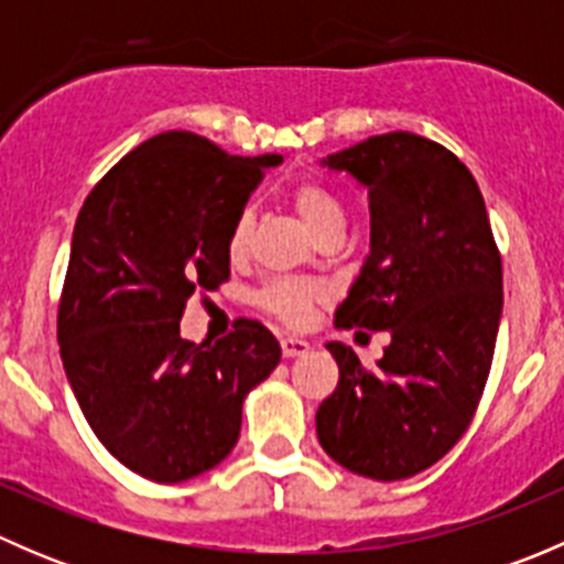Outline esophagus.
Here are the masks:
<instances>
[{"mask_svg": "<svg viewBox=\"0 0 564 564\" xmlns=\"http://www.w3.org/2000/svg\"><path fill=\"white\" fill-rule=\"evenodd\" d=\"M281 351H283V357L308 355L311 344H308V340H303V338H292V335H286V338H281Z\"/></svg>", "mask_w": 564, "mask_h": 564, "instance_id": "esophagus-1", "label": "esophagus"}]
</instances>
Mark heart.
<instances>
[{"instance_id":"1","label":"heart","mask_w":564,"mask_h":564,"mask_svg":"<svg viewBox=\"0 0 564 564\" xmlns=\"http://www.w3.org/2000/svg\"><path fill=\"white\" fill-rule=\"evenodd\" d=\"M294 209L303 218V224L322 240V237L335 235V231H344V209H340L338 198L327 191L324 185H318L316 180H300L294 182L292 191H289ZM250 237H253V209L242 207L235 215L229 226V235H226V250H229L231 259H242L250 248ZM324 300L322 283L308 281V278H272L264 286L256 292V303L259 308H264L267 314L286 324H303L308 322V316L314 314V308Z\"/></svg>"}]
</instances>
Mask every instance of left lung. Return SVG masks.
Masks as SVG:
<instances>
[{"label": "left lung", "instance_id": "obj_1", "mask_svg": "<svg viewBox=\"0 0 564 564\" xmlns=\"http://www.w3.org/2000/svg\"><path fill=\"white\" fill-rule=\"evenodd\" d=\"M368 187L371 253L335 327L390 329L377 368L327 344L338 388L316 412L324 453L373 480L429 469L469 429L499 316L502 256L469 169L436 141L395 130L322 161Z\"/></svg>", "mask_w": 564, "mask_h": 564}]
</instances>
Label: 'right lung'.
Listing matches in <instances>:
<instances>
[{
    "instance_id": "obj_1",
    "label": "right lung",
    "mask_w": 564,
    "mask_h": 564,
    "mask_svg": "<svg viewBox=\"0 0 564 564\" xmlns=\"http://www.w3.org/2000/svg\"><path fill=\"white\" fill-rule=\"evenodd\" d=\"M281 161L169 130L128 152L78 213L56 314L62 366L95 436L141 477L182 482L218 466L246 395L281 362L253 318L215 344L180 335L187 300L229 281L231 220Z\"/></svg>"
}]
</instances>
